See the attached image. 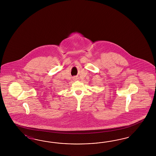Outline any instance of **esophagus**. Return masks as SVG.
Listing matches in <instances>:
<instances>
[{"label":"esophagus","instance_id":"obj_1","mask_svg":"<svg viewBox=\"0 0 156 156\" xmlns=\"http://www.w3.org/2000/svg\"><path fill=\"white\" fill-rule=\"evenodd\" d=\"M74 78V80H76L78 79V78H77L76 76H74V78Z\"/></svg>","mask_w":156,"mask_h":156}]
</instances>
